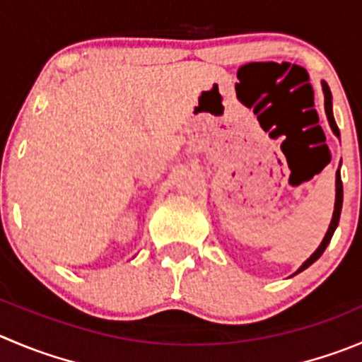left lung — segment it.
<instances>
[{
    "label": "left lung",
    "instance_id": "left-lung-1",
    "mask_svg": "<svg viewBox=\"0 0 362 362\" xmlns=\"http://www.w3.org/2000/svg\"><path fill=\"white\" fill-rule=\"evenodd\" d=\"M322 87H323V94H325L327 119H329V124H330V127H332L334 135L339 136V129H338V126H336V120H334V115H332V94H330V88H329V85L325 83V81L322 83ZM341 206H343V183H341V174H339V170H338V172H336V204H334V215H332V220H330L329 230H327L325 238H323V242L320 243V247L316 249V252L313 254V256L309 257V259L305 261V263L302 264L300 268H298L297 274H298V272L305 270L308 267H311V264L315 263V261L318 259L320 256H322L323 250L327 249V245H329L330 238H332V235H334V230H336V227H338L339 215H341Z\"/></svg>",
    "mask_w": 362,
    "mask_h": 362
}]
</instances>
